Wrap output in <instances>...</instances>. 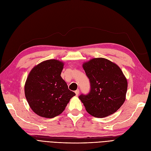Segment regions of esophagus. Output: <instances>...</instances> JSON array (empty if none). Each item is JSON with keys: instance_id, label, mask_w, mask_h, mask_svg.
<instances>
[{"instance_id": "obj_1", "label": "esophagus", "mask_w": 151, "mask_h": 151, "mask_svg": "<svg viewBox=\"0 0 151 151\" xmlns=\"http://www.w3.org/2000/svg\"><path fill=\"white\" fill-rule=\"evenodd\" d=\"M75 93L76 94V96H78L79 94V89H77L76 91H75Z\"/></svg>"}]
</instances>
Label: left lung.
<instances>
[{"mask_svg": "<svg viewBox=\"0 0 151 151\" xmlns=\"http://www.w3.org/2000/svg\"><path fill=\"white\" fill-rule=\"evenodd\" d=\"M89 79L91 89L79 98L86 111L96 118L115 113L125 102L127 81L116 63L104 58H95L83 65Z\"/></svg>", "mask_w": 151, "mask_h": 151, "instance_id": "1", "label": "left lung"}]
</instances>
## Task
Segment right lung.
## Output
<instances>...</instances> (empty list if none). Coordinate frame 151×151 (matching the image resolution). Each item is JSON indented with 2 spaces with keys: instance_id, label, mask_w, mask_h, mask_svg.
I'll return each instance as SVG.
<instances>
[{
  "instance_id": "right-lung-1",
  "label": "right lung",
  "mask_w": 151,
  "mask_h": 151,
  "mask_svg": "<svg viewBox=\"0 0 151 151\" xmlns=\"http://www.w3.org/2000/svg\"><path fill=\"white\" fill-rule=\"evenodd\" d=\"M63 63L55 59L36 65L27 77L24 93L30 108L38 115L52 118L61 114L76 94L60 76Z\"/></svg>"
}]
</instances>
